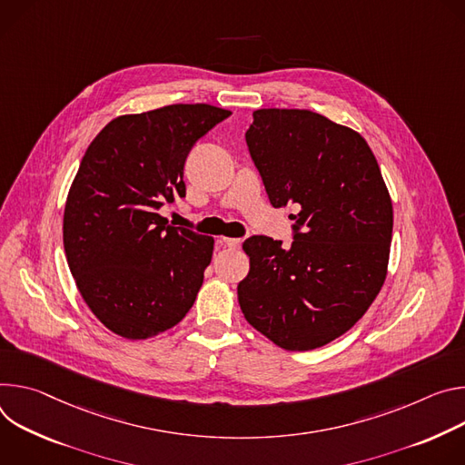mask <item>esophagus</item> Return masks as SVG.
<instances>
[{"mask_svg":"<svg viewBox=\"0 0 465 465\" xmlns=\"http://www.w3.org/2000/svg\"><path fill=\"white\" fill-rule=\"evenodd\" d=\"M218 242H220L222 245L231 247V249H238V247L242 245V240H240V238H225V236H222Z\"/></svg>","mask_w":465,"mask_h":465,"instance_id":"esophagus-1","label":"esophagus"}]
</instances>
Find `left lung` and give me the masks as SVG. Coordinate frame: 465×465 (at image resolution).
<instances>
[{
	"instance_id": "obj_1",
	"label": "left lung",
	"mask_w": 465,
	"mask_h": 465,
	"mask_svg": "<svg viewBox=\"0 0 465 465\" xmlns=\"http://www.w3.org/2000/svg\"><path fill=\"white\" fill-rule=\"evenodd\" d=\"M245 142L275 209L295 203L293 242L251 236L238 284L245 320L286 351L345 334L379 295L393 206L364 136L301 109H259Z\"/></svg>"
}]
</instances>
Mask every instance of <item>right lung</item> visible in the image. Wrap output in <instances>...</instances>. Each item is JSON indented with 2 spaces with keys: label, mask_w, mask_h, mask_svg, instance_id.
Returning a JSON list of instances; mask_svg holds the SVG:
<instances>
[{
  "label": "right lung",
  "mask_w": 465,
  "mask_h": 465,
  "mask_svg": "<svg viewBox=\"0 0 465 465\" xmlns=\"http://www.w3.org/2000/svg\"><path fill=\"white\" fill-rule=\"evenodd\" d=\"M229 116L179 103L118 116L88 145L66 197L63 240L83 301L114 334L153 338L192 308L214 238L168 225L159 209L186 195L190 149Z\"/></svg>",
  "instance_id": "1"
}]
</instances>
